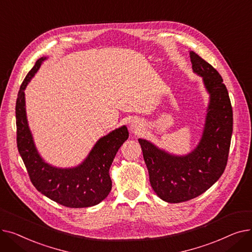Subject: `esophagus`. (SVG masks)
I'll return each mask as SVG.
<instances>
[{
	"label": "esophagus",
	"mask_w": 252,
	"mask_h": 252,
	"mask_svg": "<svg viewBox=\"0 0 252 252\" xmlns=\"http://www.w3.org/2000/svg\"><path fill=\"white\" fill-rule=\"evenodd\" d=\"M140 127H141V124H139V122H137V121H133V122L130 123V125H129V128L135 130V131L139 130Z\"/></svg>",
	"instance_id": "1"
}]
</instances>
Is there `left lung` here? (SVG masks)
<instances>
[{
  "mask_svg": "<svg viewBox=\"0 0 252 252\" xmlns=\"http://www.w3.org/2000/svg\"><path fill=\"white\" fill-rule=\"evenodd\" d=\"M193 72L202 77L209 94L202 137L194 150L175 155L139 139L151 187L169 203L188 201L208 190L226 168L233 133V110L220 74L195 52H190Z\"/></svg>",
  "mask_w": 252,
  "mask_h": 252,
  "instance_id": "8db88e82",
  "label": "left lung"
}]
</instances>
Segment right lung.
<instances>
[{
  "label": "right lung",
  "instance_id": "obj_1",
  "mask_svg": "<svg viewBox=\"0 0 252 252\" xmlns=\"http://www.w3.org/2000/svg\"><path fill=\"white\" fill-rule=\"evenodd\" d=\"M47 57L39 58L28 73L16 100L17 148L30 179L38 192L51 200L71 208L94 206L104 200L111 191L109 169L114 157L127 140L126 126L100 138L86 159L74 167H56L39 155L29 126L25 109L24 90Z\"/></svg>",
  "mask_w": 252,
  "mask_h": 252
}]
</instances>
